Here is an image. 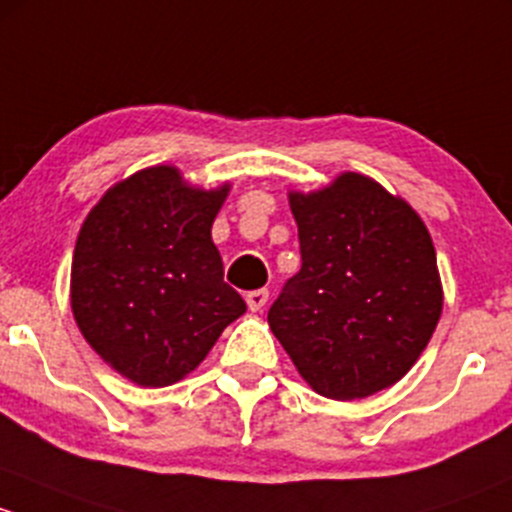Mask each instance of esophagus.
<instances>
[{"instance_id": "34e87169", "label": "esophagus", "mask_w": 512, "mask_h": 512, "mask_svg": "<svg viewBox=\"0 0 512 512\" xmlns=\"http://www.w3.org/2000/svg\"><path fill=\"white\" fill-rule=\"evenodd\" d=\"M268 303V291L266 288H258V291H251L246 295V305H249L251 313H258V310H263V305Z\"/></svg>"}]
</instances>
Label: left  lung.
Here are the masks:
<instances>
[{
  "label": "left lung",
  "mask_w": 512,
  "mask_h": 512,
  "mask_svg": "<svg viewBox=\"0 0 512 512\" xmlns=\"http://www.w3.org/2000/svg\"><path fill=\"white\" fill-rule=\"evenodd\" d=\"M303 266L268 310L295 370L337 402L392 387L419 360L444 308L429 229L372 177L342 172L288 192Z\"/></svg>",
  "instance_id": "1"
}]
</instances>
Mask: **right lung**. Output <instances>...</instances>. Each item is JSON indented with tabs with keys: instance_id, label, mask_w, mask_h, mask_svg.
<instances>
[{
	"instance_id": "1",
	"label": "right lung",
	"mask_w": 512,
	"mask_h": 512,
	"mask_svg": "<svg viewBox=\"0 0 512 512\" xmlns=\"http://www.w3.org/2000/svg\"><path fill=\"white\" fill-rule=\"evenodd\" d=\"M229 187L202 189L172 165L145 167L113 184L78 231L73 318L100 360L140 387L187 377L246 313L212 241Z\"/></svg>"
}]
</instances>
